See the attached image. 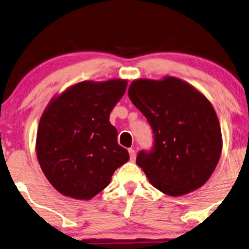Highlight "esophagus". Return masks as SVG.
<instances>
[{"label":"esophagus","instance_id":"obj_1","mask_svg":"<svg viewBox=\"0 0 249 249\" xmlns=\"http://www.w3.org/2000/svg\"><path fill=\"white\" fill-rule=\"evenodd\" d=\"M129 157L131 161H135V159H136V151L134 149H129Z\"/></svg>","mask_w":249,"mask_h":249}]
</instances>
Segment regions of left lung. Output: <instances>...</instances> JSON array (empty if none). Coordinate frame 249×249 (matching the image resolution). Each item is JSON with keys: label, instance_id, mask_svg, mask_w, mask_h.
Returning <instances> with one entry per match:
<instances>
[{"label": "left lung", "instance_id": "left-lung-1", "mask_svg": "<svg viewBox=\"0 0 249 249\" xmlns=\"http://www.w3.org/2000/svg\"><path fill=\"white\" fill-rule=\"evenodd\" d=\"M128 96L151 125L152 148L141 150L136 158L151 185L170 196L203 186L222 153L220 125L210 101L176 77L137 79Z\"/></svg>", "mask_w": 249, "mask_h": 249}]
</instances>
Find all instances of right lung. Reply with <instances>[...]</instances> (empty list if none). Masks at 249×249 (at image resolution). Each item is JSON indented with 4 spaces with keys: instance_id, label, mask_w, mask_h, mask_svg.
Returning <instances> with one entry per match:
<instances>
[{
    "instance_id": "right-lung-1",
    "label": "right lung",
    "mask_w": 249,
    "mask_h": 249,
    "mask_svg": "<svg viewBox=\"0 0 249 249\" xmlns=\"http://www.w3.org/2000/svg\"><path fill=\"white\" fill-rule=\"evenodd\" d=\"M127 81L81 82L50 103L39 122L36 157L51 185L64 196L90 199L129 160L109 114Z\"/></svg>"
}]
</instances>
